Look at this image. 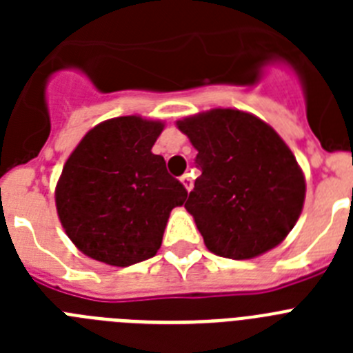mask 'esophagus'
<instances>
[{
    "instance_id": "esophagus-1",
    "label": "esophagus",
    "mask_w": 353,
    "mask_h": 353,
    "mask_svg": "<svg viewBox=\"0 0 353 353\" xmlns=\"http://www.w3.org/2000/svg\"><path fill=\"white\" fill-rule=\"evenodd\" d=\"M180 180H182L183 187H185L187 191H191V189H192V179H191V174H189V173H185V174H183V176H182V179H180Z\"/></svg>"
}]
</instances>
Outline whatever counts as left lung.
<instances>
[{"label": "left lung", "mask_w": 353, "mask_h": 353, "mask_svg": "<svg viewBox=\"0 0 353 353\" xmlns=\"http://www.w3.org/2000/svg\"><path fill=\"white\" fill-rule=\"evenodd\" d=\"M198 150L185 208L217 256L249 260L286 239L304 207L305 180L292 150L263 120L210 109L176 121Z\"/></svg>", "instance_id": "obj_1"}]
</instances>
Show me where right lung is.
<instances>
[{"label":"right lung","mask_w":353,"mask_h":353,"mask_svg":"<svg viewBox=\"0 0 353 353\" xmlns=\"http://www.w3.org/2000/svg\"><path fill=\"white\" fill-rule=\"evenodd\" d=\"M164 123L141 117L105 120L86 132L65 162L56 210L68 239L86 256L129 267L155 256L170 212L185 187L152 146Z\"/></svg>","instance_id":"obj_1"}]
</instances>
